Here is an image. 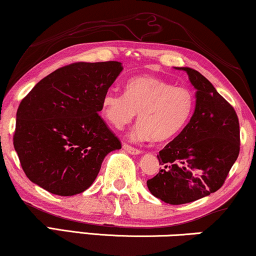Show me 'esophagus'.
<instances>
[{
  "instance_id": "esophagus-1",
  "label": "esophagus",
  "mask_w": 256,
  "mask_h": 256,
  "mask_svg": "<svg viewBox=\"0 0 256 256\" xmlns=\"http://www.w3.org/2000/svg\"><path fill=\"white\" fill-rule=\"evenodd\" d=\"M122 148H124L127 152L132 154V155H138V154H141V150H138V149H136V148H132V146L127 144V143H124V144L122 146Z\"/></svg>"
}]
</instances>
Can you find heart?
<instances>
[{
  "label": "heart",
  "mask_w": 256,
  "mask_h": 256,
  "mask_svg": "<svg viewBox=\"0 0 256 256\" xmlns=\"http://www.w3.org/2000/svg\"><path fill=\"white\" fill-rule=\"evenodd\" d=\"M196 98L190 88L174 86L156 76H136L126 85V93L107 92L101 110L115 128L122 129L138 114L134 138L166 142L185 128L194 114Z\"/></svg>",
  "instance_id": "obj_1"
}]
</instances>
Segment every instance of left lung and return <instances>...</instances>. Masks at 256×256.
Listing matches in <instances>:
<instances>
[{
	"mask_svg": "<svg viewBox=\"0 0 256 256\" xmlns=\"http://www.w3.org/2000/svg\"><path fill=\"white\" fill-rule=\"evenodd\" d=\"M196 107L188 124L160 150V172L146 180L152 196L171 205L191 202L218 191L240 152V128L234 108L214 86L190 68Z\"/></svg>",
	"mask_w": 256,
	"mask_h": 256,
	"instance_id": "left-lung-1",
	"label": "left lung"
}]
</instances>
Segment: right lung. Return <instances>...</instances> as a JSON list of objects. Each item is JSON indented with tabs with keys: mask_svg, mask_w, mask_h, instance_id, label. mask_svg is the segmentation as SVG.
<instances>
[{
	"mask_svg": "<svg viewBox=\"0 0 256 256\" xmlns=\"http://www.w3.org/2000/svg\"><path fill=\"white\" fill-rule=\"evenodd\" d=\"M118 62H74L45 76L20 101L14 146L26 177L58 196L87 190L121 142L98 114L122 71Z\"/></svg>",
	"mask_w": 256,
	"mask_h": 256,
	"instance_id": "right-lung-1",
	"label": "right lung"
}]
</instances>
